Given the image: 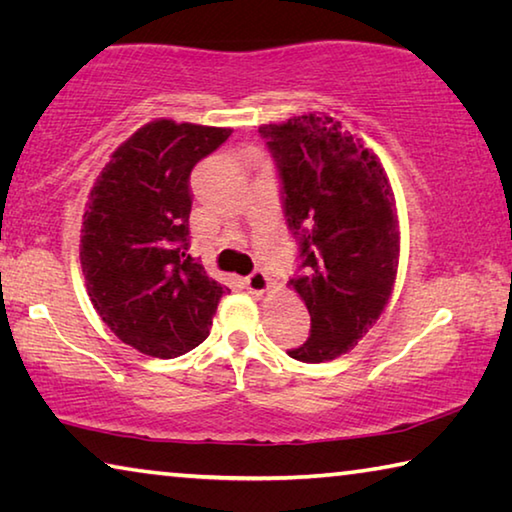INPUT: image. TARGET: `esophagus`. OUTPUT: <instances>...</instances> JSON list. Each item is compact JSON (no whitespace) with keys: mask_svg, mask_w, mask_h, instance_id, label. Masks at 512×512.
Here are the masks:
<instances>
[{"mask_svg":"<svg viewBox=\"0 0 512 512\" xmlns=\"http://www.w3.org/2000/svg\"><path fill=\"white\" fill-rule=\"evenodd\" d=\"M246 287L250 293H255V296H264V293L271 289V280H268V275L264 271H253L246 277Z\"/></svg>","mask_w":512,"mask_h":512,"instance_id":"esophagus-1","label":"esophagus"}]
</instances>
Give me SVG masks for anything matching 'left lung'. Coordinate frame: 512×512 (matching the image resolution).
Wrapping results in <instances>:
<instances>
[{
    "label": "left lung",
    "mask_w": 512,
    "mask_h": 512,
    "mask_svg": "<svg viewBox=\"0 0 512 512\" xmlns=\"http://www.w3.org/2000/svg\"><path fill=\"white\" fill-rule=\"evenodd\" d=\"M277 162L287 225L302 275L289 282L311 316L309 339L289 357H341L377 323L393 293L400 223L384 167L327 115L259 126Z\"/></svg>",
    "instance_id": "left-lung-1"
}]
</instances>
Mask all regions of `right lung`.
Listing matches in <instances>:
<instances>
[{"label":"right lung","mask_w":512,"mask_h":512,"mask_svg":"<svg viewBox=\"0 0 512 512\" xmlns=\"http://www.w3.org/2000/svg\"><path fill=\"white\" fill-rule=\"evenodd\" d=\"M230 133L155 119L110 155L90 192L81 230L88 296L117 339L149 357L201 345L228 291L189 255V176Z\"/></svg>","instance_id":"add662e5"}]
</instances>
